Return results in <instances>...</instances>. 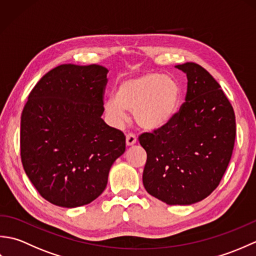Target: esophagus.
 Instances as JSON below:
<instances>
[{
	"label": "esophagus",
	"mask_w": 256,
	"mask_h": 256,
	"mask_svg": "<svg viewBox=\"0 0 256 256\" xmlns=\"http://www.w3.org/2000/svg\"><path fill=\"white\" fill-rule=\"evenodd\" d=\"M135 143H136V136H135L134 134H128L126 135V145L128 146H132L134 145Z\"/></svg>",
	"instance_id": "34e87169"
}]
</instances>
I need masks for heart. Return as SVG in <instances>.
I'll list each match as a JSON object with an SVG mask.
<instances>
[{"mask_svg":"<svg viewBox=\"0 0 256 256\" xmlns=\"http://www.w3.org/2000/svg\"><path fill=\"white\" fill-rule=\"evenodd\" d=\"M182 96V86L175 77L148 72L120 81L114 98L104 101V110L116 126L124 124L130 111L140 128L152 131L175 116Z\"/></svg>","mask_w":256,"mask_h":256,"instance_id":"obj_1","label":"heart"}]
</instances>
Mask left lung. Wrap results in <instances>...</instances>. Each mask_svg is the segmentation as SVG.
<instances>
[{"mask_svg":"<svg viewBox=\"0 0 256 256\" xmlns=\"http://www.w3.org/2000/svg\"><path fill=\"white\" fill-rule=\"evenodd\" d=\"M187 76L184 103L175 116L140 135L148 160L143 184L167 204L188 206L219 186L236 140V116L220 84L194 62L177 64Z\"/></svg>","mask_w":256,"mask_h":256,"instance_id":"obj_1","label":"left lung"}]
</instances>
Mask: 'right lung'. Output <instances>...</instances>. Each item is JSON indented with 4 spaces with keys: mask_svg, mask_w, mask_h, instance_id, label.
<instances>
[{
    "mask_svg": "<svg viewBox=\"0 0 256 256\" xmlns=\"http://www.w3.org/2000/svg\"><path fill=\"white\" fill-rule=\"evenodd\" d=\"M108 70L60 64L32 88L20 118V158L37 192L64 208L84 206L106 189L124 134L101 118Z\"/></svg>",
    "mask_w": 256,
    "mask_h": 256,
    "instance_id": "obj_1",
    "label": "right lung"
}]
</instances>
